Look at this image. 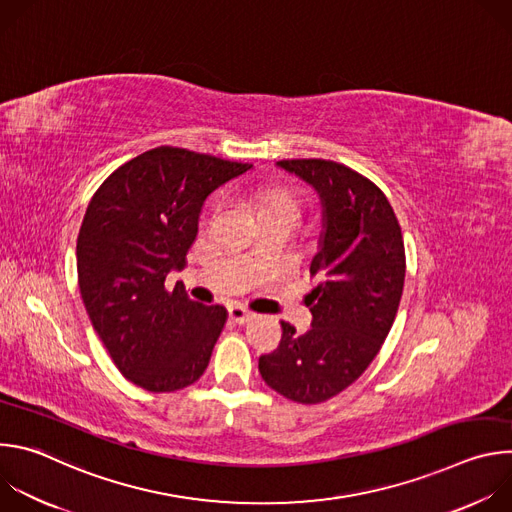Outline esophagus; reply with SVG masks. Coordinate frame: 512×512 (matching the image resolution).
Returning <instances> with one entry per match:
<instances>
[{
    "label": "esophagus",
    "instance_id": "obj_1",
    "mask_svg": "<svg viewBox=\"0 0 512 512\" xmlns=\"http://www.w3.org/2000/svg\"><path fill=\"white\" fill-rule=\"evenodd\" d=\"M229 318L237 324H247L253 318V314L249 310H245L243 306H231L229 308Z\"/></svg>",
    "mask_w": 512,
    "mask_h": 512
}]
</instances>
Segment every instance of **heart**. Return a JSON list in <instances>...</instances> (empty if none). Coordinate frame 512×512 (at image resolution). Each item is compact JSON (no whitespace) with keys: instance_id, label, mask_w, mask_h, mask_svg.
I'll return each mask as SVG.
<instances>
[{"instance_id":"heart-1","label":"heart","mask_w":512,"mask_h":512,"mask_svg":"<svg viewBox=\"0 0 512 512\" xmlns=\"http://www.w3.org/2000/svg\"><path fill=\"white\" fill-rule=\"evenodd\" d=\"M255 206H257V216L269 214V212H289L294 216L300 214V202L296 200V196L279 186L257 188Z\"/></svg>"}]
</instances>
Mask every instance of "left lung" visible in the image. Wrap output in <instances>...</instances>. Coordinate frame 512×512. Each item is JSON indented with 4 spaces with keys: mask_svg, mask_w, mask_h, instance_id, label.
I'll return each mask as SVG.
<instances>
[{
    "mask_svg": "<svg viewBox=\"0 0 512 512\" xmlns=\"http://www.w3.org/2000/svg\"><path fill=\"white\" fill-rule=\"evenodd\" d=\"M310 182L324 206L308 294L312 328L281 322L279 346L259 358L263 381L289 401L316 405L350 387L379 354L399 310L405 245L383 190L332 160H281Z\"/></svg>",
    "mask_w": 512,
    "mask_h": 512,
    "instance_id": "left-lung-1",
    "label": "left lung"
}]
</instances>
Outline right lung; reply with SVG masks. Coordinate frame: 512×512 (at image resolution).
<instances>
[{
  "instance_id": "add662e5",
  "label": "right lung",
  "mask_w": 512,
  "mask_h": 512,
  "mask_svg": "<svg viewBox=\"0 0 512 512\" xmlns=\"http://www.w3.org/2000/svg\"><path fill=\"white\" fill-rule=\"evenodd\" d=\"M251 164L172 145L119 166L93 194L77 239L81 298L119 373L152 393L198 381L227 322L164 281L182 269L206 196Z\"/></svg>"
}]
</instances>
